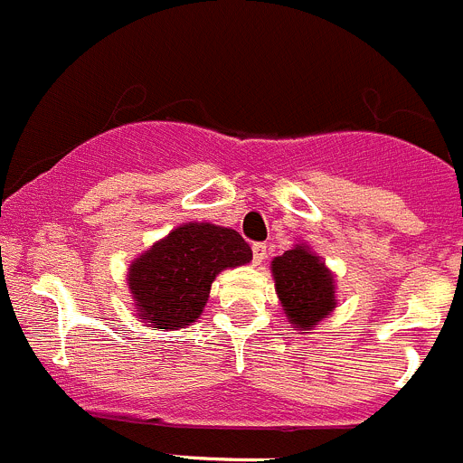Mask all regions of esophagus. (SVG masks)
<instances>
[{"label": "esophagus", "instance_id": "1", "mask_svg": "<svg viewBox=\"0 0 463 463\" xmlns=\"http://www.w3.org/2000/svg\"><path fill=\"white\" fill-rule=\"evenodd\" d=\"M266 252H269L266 243H252V261H254V264L260 266L261 261L266 260Z\"/></svg>", "mask_w": 463, "mask_h": 463}]
</instances>
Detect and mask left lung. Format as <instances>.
Returning a JSON list of instances; mask_svg holds the SVG:
<instances>
[{
  "label": "left lung",
  "mask_w": 463,
  "mask_h": 463,
  "mask_svg": "<svg viewBox=\"0 0 463 463\" xmlns=\"http://www.w3.org/2000/svg\"><path fill=\"white\" fill-rule=\"evenodd\" d=\"M279 305L294 330H315L337 307L335 275L307 243L294 248L270 261Z\"/></svg>",
  "instance_id": "8db88e82"
}]
</instances>
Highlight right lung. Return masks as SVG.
<instances>
[{"instance_id": "right-lung-1", "label": "right lung", "mask_w": 463, "mask_h": 463, "mask_svg": "<svg viewBox=\"0 0 463 463\" xmlns=\"http://www.w3.org/2000/svg\"><path fill=\"white\" fill-rule=\"evenodd\" d=\"M250 261L252 250L236 229L179 224L130 261L126 279L135 315L158 330L185 328L202 317L213 279Z\"/></svg>"}]
</instances>
